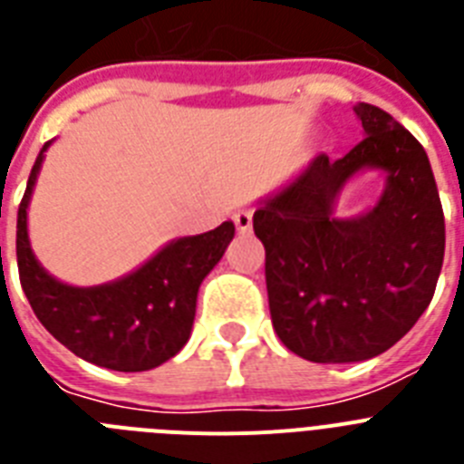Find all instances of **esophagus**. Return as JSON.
I'll return each instance as SVG.
<instances>
[{"label":"esophagus","instance_id":"esophagus-1","mask_svg":"<svg viewBox=\"0 0 464 464\" xmlns=\"http://www.w3.org/2000/svg\"><path fill=\"white\" fill-rule=\"evenodd\" d=\"M232 220H235L237 229H239V235H248V232H251L253 213L248 211V208H239V211H235Z\"/></svg>","mask_w":464,"mask_h":464}]
</instances>
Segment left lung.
<instances>
[{"label":"left lung","mask_w":464,"mask_h":464,"mask_svg":"<svg viewBox=\"0 0 464 464\" xmlns=\"http://www.w3.org/2000/svg\"><path fill=\"white\" fill-rule=\"evenodd\" d=\"M364 139L342 160L315 155L260 199L269 311L278 339L311 362H362L400 342L432 302L444 262V211L423 146L379 106H353ZM384 174L380 199L342 219L353 175Z\"/></svg>","instance_id":"obj_1"}]
</instances>
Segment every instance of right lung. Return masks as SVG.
I'll list each match as a JSON object with an SVG mask.
<instances>
[{
    "mask_svg": "<svg viewBox=\"0 0 464 464\" xmlns=\"http://www.w3.org/2000/svg\"><path fill=\"white\" fill-rule=\"evenodd\" d=\"M51 143L36 155L18 208L20 285L41 325L79 358L116 372L160 367L190 339L199 285L223 257L235 223L225 220L204 235L171 239L116 281L90 288L57 281L36 260L27 232V208Z\"/></svg>",
    "mask_w": 464,
    "mask_h": 464,
    "instance_id": "add662e5",
    "label": "right lung"
}]
</instances>
